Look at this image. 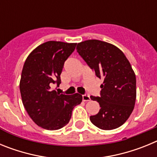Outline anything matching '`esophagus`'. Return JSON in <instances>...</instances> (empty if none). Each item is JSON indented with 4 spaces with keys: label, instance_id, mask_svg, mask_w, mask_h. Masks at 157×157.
Returning a JSON list of instances; mask_svg holds the SVG:
<instances>
[{
    "label": "esophagus",
    "instance_id": "obj_1",
    "mask_svg": "<svg viewBox=\"0 0 157 157\" xmlns=\"http://www.w3.org/2000/svg\"><path fill=\"white\" fill-rule=\"evenodd\" d=\"M82 100L84 101H90V97L89 96V94H84V95H82Z\"/></svg>",
    "mask_w": 157,
    "mask_h": 157
}]
</instances>
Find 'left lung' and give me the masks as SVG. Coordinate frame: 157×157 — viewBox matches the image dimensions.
I'll return each instance as SVG.
<instances>
[{
  "label": "left lung",
  "mask_w": 157,
  "mask_h": 157,
  "mask_svg": "<svg viewBox=\"0 0 157 157\" xmlns=\"http://www.w3.org/2000/svg\"><path fill=\"white\" fill-rule=\"evenodd\" d=\"M77 52L97 77L104 80L101 96L90 98L101 109L90 117L102 130H113L125 123L134 110L136 101V77L124 53L110 43L87 40L78 43Z\"/></svg>",
  "instance_id": "left-lung-1"
}]
</instances>
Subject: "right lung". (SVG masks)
Returning a JSON list of instances; mask_svg holds the SVG:
<instances>
[{
    "label": "right lung",
    "instance_id": "add662e5",
    "mask_svg": "<svg viewBox=\"0 0 157 157\" xmlns=\"http://www.w3.org/2000/svg\"><path fill=\"white\" fill-rule=\"evenodd\" d=\"M76 43L49 41L27 56L19 82L23 106L37 126L59 130L70 121L72 110L81 104L82 96L59 94L52 86L61 83L60 74L66 59L74 52Z\"/></svg>",
    "mask_w": 157,
    "mask_h": 157
}]
</instances>
